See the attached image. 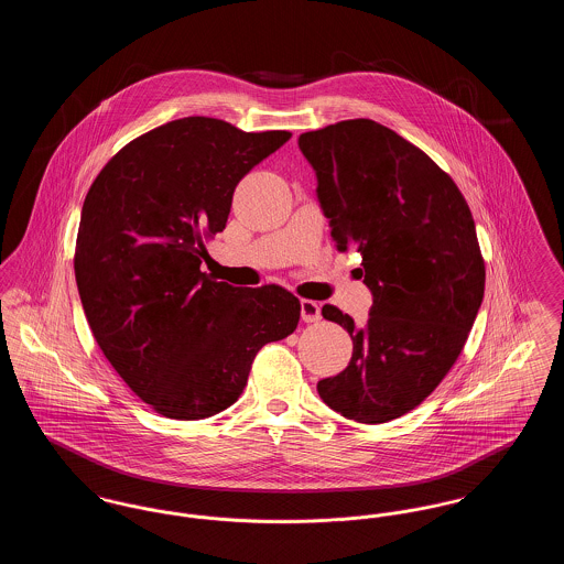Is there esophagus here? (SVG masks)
<instances>
[{
    "label": "esophagus",
    "instance_id": "obj_1",
    "mask_svg": "<svg viewBox=\"0 0 564 564\" xmlns=\"http://www.w3.org/2000/svg\"><path fill=\"white\" fill-rule=\"evenodd\" d=\"M300 315H302V322H319L322 319V306L313 300H302L300 302Z\"/></svg>",
    "mask_w": 564,
    "mask_h": 564
}]
</instances>
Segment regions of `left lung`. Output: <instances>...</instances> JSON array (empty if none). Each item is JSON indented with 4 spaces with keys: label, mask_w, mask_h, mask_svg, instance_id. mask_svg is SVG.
I'll use <instances>...</instances> for the list:
<instances>
[{
    "label": "left lung",
    "mask_w": 564,
    "mask_h": 564,
    "mask_svg": "<svg viewBox=\"0 0 564 564\" xmlns=\"http://www.w3.org/2000/svg\"><path fill=\"white\" fill-rule=\"evenodd\" d=\"M317 196L340 251L361 253L375 295L355 327L349 366L317 382L323 402L357 423H387L425 402L455 366L482 304V251L453 177L403 137L368 118L300 134Z\"/></svg>",
    "instance_id": "8db88e82"
}]
</instances>
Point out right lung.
<instances>
[{"instance_id":"1","label":"right lung","mask_w":564,"mask_h":564,"mask_svg":"<svg viewBox=\"0 0 564 564\" xmlns=\"http://www.w3.org/2000/svg\"><path fill=\"white\" fill-rule=\"evenodd\" d=\"M290 137L171 120L113 154L84 198L74 256L84 315L111 368L166 419L232 405L258 350L297 325L300 300L285 288L242 290L200 269L237 184Z\"/></svg>"}]
</instances>
